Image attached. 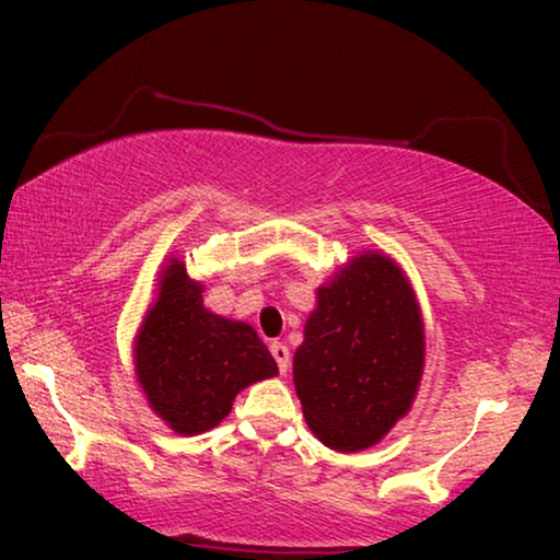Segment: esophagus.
<instances>
[{
    "mask_svg": "<svg viewBox=\"0 0 560 560\" xmlns=\"http://www.w3.org/2000/svg\"><path fill=\"white\" fill-rule=\"evenodd\" d=\"M270 351H272L275 362H278V366H280V372L285 374V372H288V366H290V349L285 347V343L272 341V343H270Z\"/></svg>",
    "mask_w": 560,
    "mask_h": 560,
    "instance_id": "34e87169",
    "label": "esophagus"
}]
</instances>
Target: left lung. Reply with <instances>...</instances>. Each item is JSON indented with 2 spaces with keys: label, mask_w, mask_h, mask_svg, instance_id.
<instances>
[{
  "label": "left lung",
  "mask_w": 560,
  "mask_h": 560,
  "mask_svg": "<svg viewBox=\"0 0 560 560\" xmlns=\"http://www.w3.org/2000/svg\"><path fill=\"white\" fill-rule=\"evenodd\" d=\"M293 357L305 423L328 448L364 451L416 400L425 334L400 265L364 252L318 288Z\"/></svg>",
  "instance_id": "8db88e82"
}]
</instances>
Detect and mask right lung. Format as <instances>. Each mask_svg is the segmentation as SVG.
Instances as JSON below:
<instances>
[{
  "mask_svg": "<svg viewBox=\"0 0 560 560\" xmlns=\"http://www.w3.org/2000/svg\"><path fill=\"white\" fill-rule=\"evenodd\" d=\"M201 293V282L173 257L135 339L137 382L150 408L180 435L217 428L244 387L278 374L255 328L211 313Z\"/></svg>",
  "mask_w": 560,
  "mask_h": 560,
  "instance_id": "1",
  "label": "right lung"
}]
</instances>
